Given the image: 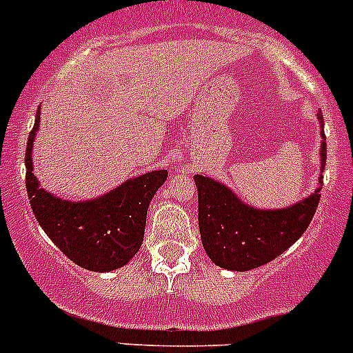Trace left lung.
I'll use <instances>...</instances> for the list:
<instances>
[{
  "label": "left lung",
  "mask_w": 353,
  "mask_h": 353,
  "mask_svg": "<svg viewBox=\"0 0 353 353\" xmlns=\"http://www.w3.org/2000/svg\"><path fill=\"white\" fill-rule=\"evenodd\" d=\"M323 130V114H318ZM321 143V172L326 141ZM198 188V223L201 243L216 266L248 272L266 265L287 251L311 223L321 198L323 176L311 196L279 210H259L243 203L227 186L210 177L194 176Z\"/></svg>",
  "instance_id": "left-lung-1"
}]
</instances>
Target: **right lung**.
Here are the masks:
<instances>
[{
  "label": "right lung",
  "instance_id": "obj_1",
  "mask_svg": "<svg viewBox=\"0 0 353 353\" xmlns=\"http://www.w3.org/2000/svg\"><path fill=\"white\" fill-rule=\"evenodd\" d=\"M41 110L28 134L25 150V186L32 212L63 254L92 272H110L126 265L143 243L147 210L165 183L167 170H150L133 177L95 199L68 201L39 186L32 167V145Z\"/></svg>",
  "mask_w": 353,
  "mask_h": 353
}]
</instances>
